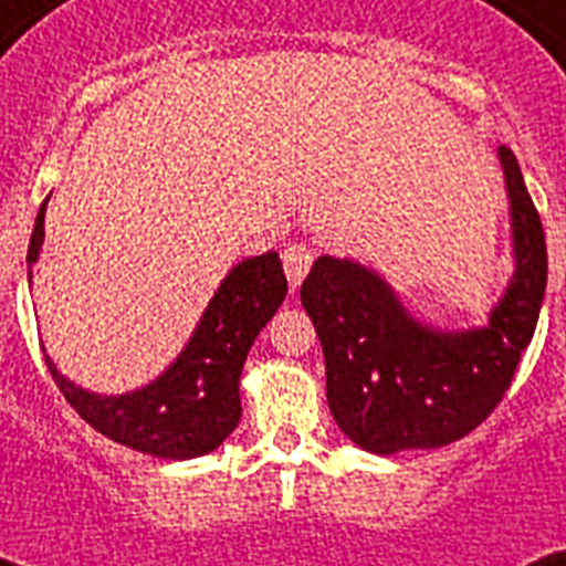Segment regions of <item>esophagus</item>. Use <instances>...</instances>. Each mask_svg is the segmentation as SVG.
<instances>
[{"mask_svg":"<svg viewBox=\"0 0 566 566\" xmlns=\"http://www.w3.org/2000/svg\"><path fill=\"white\" fill-rule=\"evenodd\" d=\"M284 275H287V282L291 287H300L302 279L308 275L311 264H314V249L305 247V243H291V247L284 249Z\"/></svg>","mask_w":566,"mask_h":566,"instance_id":"esophagus-1","label":"esophagus"}]
</instances>
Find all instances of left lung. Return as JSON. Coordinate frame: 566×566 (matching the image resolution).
Segmentation results:
<instances>
[{"instance_id": "obj_1", "label": "left lung", "mask_w": 566, "mask_h": 566, "mask_svg": "<svg viewBox=\"0 0 566 566\" xmlns=\"http://www.w3.org/2000/svg\"><path fill=\"white\" fill-rule=\"evenodd\" d=\"M509 190L514 273L488 326L434 328L405 308L370 266L319 255L302 305L326 355V396L346 438L376 455L447 447L488 420L532 344L546 293V240L511 149H500Z\"/></svg>"}]
</instances>
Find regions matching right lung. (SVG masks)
Here are the masks:
<instances>
[{
	"mask_svg": "<svg viewBox=\"0 0 566 566\" xmlns=\"http://www.w3.org/2000/svg\"><path fill=\"white\" fill-rule=\"evenodd\" d=\"M46 202L40 205L29 240V284L43 247ZM284 293L287 279L279 252L243 258L213 291L179 358L149 385L128 394L84 390L61 376L49 355L46 367L66 402L105 438L170 461L208 455L238 429L240 370L258 332L284 302Z\"/></svg>",
	"mask_w": 566,
	"mask_h": 566,
	"instance_id": "obj_1",
	"label": "right lung"
}]
</instances>
